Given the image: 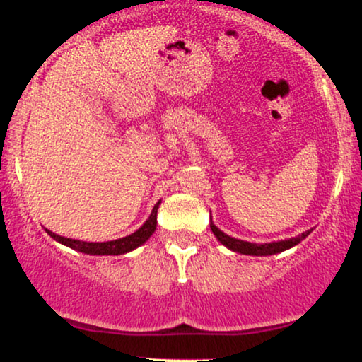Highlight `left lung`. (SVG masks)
<instances>
[{"mask_svg": "<svg viewBox=\"0 0 362 362\" xmlns=\"http://www.w3.org/2000/svg\"><path fill=\"white\" fill-rule=\"evenodd\" d=\"M210 228H211V231H214L215 237L218 238V242L221 245H225L226 248H230L231 252H237V253H242V255H252V257H268V255L281 253L288 248L295 247V245L300 243L301 240H305L308 235L311 233V230H308V231H305V233L298 235V237H295V238L259 245V243L243 242V240H238V238H231L226 233H223V231H221L220 228H216L214 223H210Z\"/></svg>", "mask_w": 362, "mask_h": 362, "instance_id": "1", "label": "left lung"}]
</instances>
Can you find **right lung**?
Wrapping results in <instances>:
<instances>
[{
	"instance_id": "1",
	"label": "right lung",
	"mask_w": 362,
	"mask_h": 362,
	"mask_svg": "<svg viewBox=\"0 0 362 362\" xmlns=\"http://www.w3.org/2000/svg\"><path fill=\"white\" fill-rule=\"evenodd\" d=\"M160 205V200L157 202L156 206H153L151 216L137 231H134L132 235H127V237L112 240V242H103V243H93V242H81V240H72L61 237V235L52 233V231L46 230L47 235L51 238H54L56 242H59L66 247L72 250H77V252L86 253V255H124L132 252L137 247H141L142 243H146L148 238L152 237V233L156 231L157 226V209Z\"/></svg>"
}]
</instances>
